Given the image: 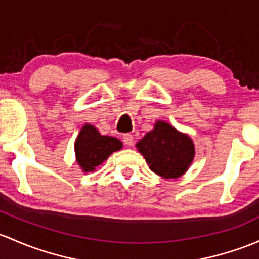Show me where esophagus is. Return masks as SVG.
<instances>
[{
	"label": "esophagus",
	"mask_w": 259,
	"mask_h": 259,
	"mask_svg": "<svg viewBox=\"0 0 259 259\" xmlns=\"http://www.w3.org/2000/svg\"><path fill=\"white\" fill-rule=\"evenodd\" d=\"M122 141L124 144H126L127 146H132L134 144V137L132 134H124L122 135Z\"/></svg>",
	"instance_id": "esophagus-1"
}]
</instances>
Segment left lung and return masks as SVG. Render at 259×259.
Wrapping results in <instances>:
<instances>
[{
  "mask_svg": "<svg viewBox=\"0 0 259 259\" xmlns=\"http://www.w3.org/2000/svg\"><path fill=\"white\" fill-rule=\"evenodd\" d=\"M135 146L152 172L166 180L181 178L196 154L192 139L165 120L155 121L154 127Z\"/></svg>",
  "mask_w": 259,
  "mask_h": 259,
  "instance_id": "8db88e82",
  "label": "left lung"
}]
</instances>
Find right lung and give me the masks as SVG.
<instances>
[{
    "instance_id": "right-lung-1",
    "label": "right lung",
    "mask_w": 259,
    "mask_h": 259,
    "mask_svg": "<svg viewBox=\"0 0 259 259\" xmlns=\"http://www.w3.org/2000/svg\"><path fill=\"white\" fill-rule=\"evenodd\" d=\"M121 149L119 139L102 135L97 127L85 122L74 141L75 161L83 172H93L113 152Z\"/></svg>"
}]
</instances>
